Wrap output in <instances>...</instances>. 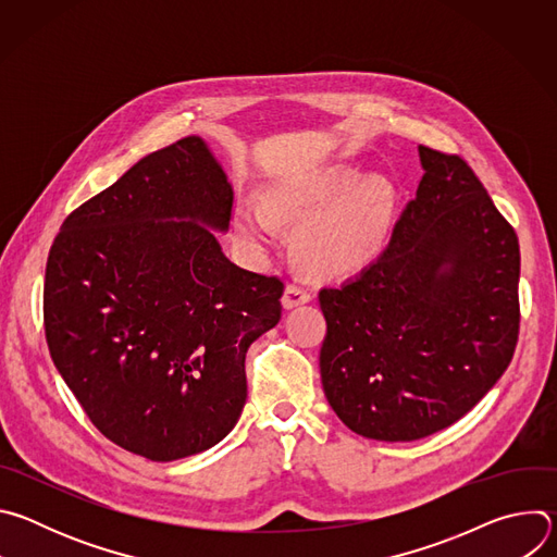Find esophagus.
Here are the masks:
<instances>
[{"mask_svg": "<svg viewBox=\"0 0 557 557\" xmlns=\"http://www.w3.org/2000/svg\"><path fill=\"white\" fill-rule=\"evenodd\" d=\"M310 297H312V293H310V288H306L304 284H299V282H290L288 286H286V290H284V306L286 308H295V306H299V304H306V301H310Z\"/></svg>", "mask_w": 557, "mask_h": 557, "instance_id": "34e87169", "label": "esophagus"}]
</instances>
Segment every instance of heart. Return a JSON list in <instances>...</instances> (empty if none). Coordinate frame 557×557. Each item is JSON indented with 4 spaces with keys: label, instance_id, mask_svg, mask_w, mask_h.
Instances as JSON below:
<instances>
[{
    "label": "heart",
    "instance_id": "1",
    "mask_svg": "<svg viewBox=\"0 0 557 557\" xmlns=\"http://www.w3.org/2000/svg\"><path fill=\"white\" fill-rule=\"evenodd\" d=\"M394 198L387 185L342 172L275 191L269 211L245 205L237 211V231L256 249L280 243L275 220L304 224L301 262L322 275H339L366 264L379 249L389 224Z\"/></svg>",
    "mask_w": 557,
    "mask_h": 557
}]
</instances>
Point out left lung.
Masks as SVG:
<instances>
[{
  "label": "left lung",
  "mask_w": 557,
  "mask_h": 557,
  "mask_svg": "<svg viewBox=\"0 0 557 557\" xmlns=\"http://www.w3.org/2000/svg\"><path fill=\"white\" fill-rule=\"evenodd\" d=\"M423 178L387 249L320 290L335 414L376 441L449 428L494 387L520 331V245L458 153L421 145Z\"/></svg>",
  "instance_id": "left-lung-1"
}]
</instances>
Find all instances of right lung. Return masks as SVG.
I'll return each instance as SVG.
<instances>
[{
    "instance_id": "obj_1",
    "label": "right lung",
    "mask_w": 557,
    "mask_h": 557,
    "mask_svg": "<svg viewBox=\"0 0 557 557\" xmlns=\"http://www.w3.org/2000/svg\"><path fill=\"white\" fill-rule=\"evenodd\" d=\"M231 209L226 174L187 136L76 207L48 256L52 361L92 425L149 460L205 451L233 430L245 355L282 317L284 282L235 267L215 240Z\"/></svg>"
}]
</instances>
